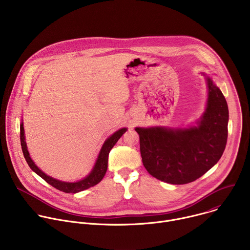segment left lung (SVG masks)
Masks as SVG:
<instances>
[{
	"label": "left lung",
	"instance_id": "8db88e82",
	"mask_svg": "<svg viewBox=\"0 0 250 250\" xmlns=\"http://www.w3.org/2000/svg\"><path fill=\"white\" fill-rule=\"evenodd\" d=\"M208 102L198 125L189 128L135 127L147 172L163 182L197 180L222 157L228 140L229 108L222 91L207 77Z\"/></svg>",
	"mask_w": 250,
	"mask_h": 250
}]
</instances>
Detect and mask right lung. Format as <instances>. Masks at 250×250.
<instances>
[{"label":"right lung","instance_id":"1","mask_svg":"<svg viewBox=\"0 0 250 250\" xmlns=\"http://www.w3.org/2000/svg\"><path fill=\"white\" fill-rule=\"evenodd\" d=\"M126 131V128H121L118 131H116L114 134H112L108 139L104 141V144L102 146V149L99 153L98 159L95 163V166L91 173L84 178L83 180H80L78 182L74 183H69V182H62L59 180L54 179V178L47 176L45 173H43L37 165L34 164V162L31 160L29 153L27 151L26 144L24 141V131H23V124L21 122V146L22 149L23 156L30 167L32 171H34L39 176H41L44 181H46L49 185L52 187L56 188L59 191L65 192V193H78L81 191H84L90 187H93L97 185L98 183L101 182V180L104 178L106 168H108V157L111 149L114 147V146L117 144V141L121 138V136Z\"/></svg>","mask_w":250,"mask_h":250}]
</instances>
